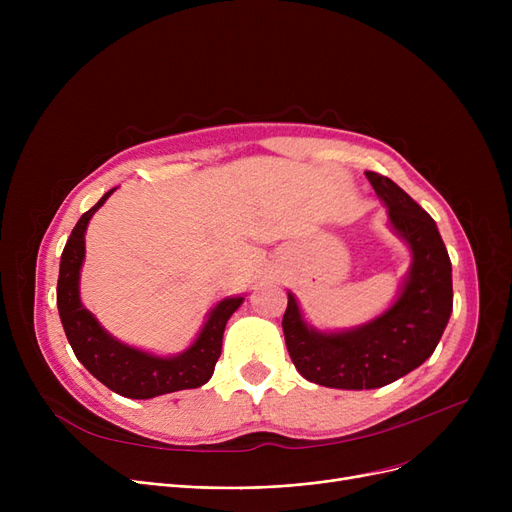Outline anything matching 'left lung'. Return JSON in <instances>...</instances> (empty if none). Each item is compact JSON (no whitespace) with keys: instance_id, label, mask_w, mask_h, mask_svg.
I'll return each mask as SVG.
<instances>
[{"instance_id":"8db88e82","label":"left lung","mask_w":512,"mask_h":512,"mask_svg":"<svg viewBox=\"0 0 512 512\" xmlns=\"http://www.w3.org/2000/svg\"><path fill=\"white\" fill-rule=\"evenodd\" d=\"M386 207L392 228L413 251L409 278L398 301L367 326L321 334L309 328L288 294L282 319L288 355L305 380L342 390H369L396 382L432 357L452 311V265L429 218L388 176L365 172Z\"/></svg>"}]
</instances>
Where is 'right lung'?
Returning <instances> with one entry per match:
<instances>
[{"label":"right lung","mask_w":512,"mask_h":512,"mask_svg":"<svg viewBox=\"0 0 512 512\" xmlns=\"http://www.w3.org/2000/svg\"><path fill=\"white\" fill-rule=\"evenodd\" d=\"M114 193L107 191L89 211L83 213L66 242L60 278H58V311L66 338L72 346L76 359L83 363L89 373L126 398H153L159 394L178 392L186 388H199L209 382L215 363L222 355V338L226 321L240 307L242 297L224 299L209 313L195 344L186 353L159 359L147 353L120 344L110 334L103 332L97 319L80 305L78 297V274L85 259V230L91 215Z\"/></svg>","instance_id":"add662e5"}]
</instances>
